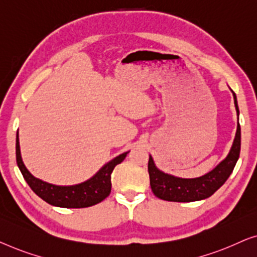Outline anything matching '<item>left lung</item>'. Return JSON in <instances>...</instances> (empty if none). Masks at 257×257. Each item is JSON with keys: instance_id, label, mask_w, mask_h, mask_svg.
<instances>
[{"instance_id": "left-lung-1", "label": "left lung", "mask_w": 257, "mask_h": 257, "mask_svg": "<svg viewBox=\"0 0 257 257\" xmlns=\"http://www.w3.org/2000/svg\"><path fill=\"white\" fill-rule=\"evenodd\" d=\"M233 96L238 114L236 95L234 92ZM240 149L241 128L240 124L237 123L236 135L228 156L211 172L193 179H183L166 175L156 168L153 157L150 156L149 163H148V171H149L151 190L157 198L166 201L191 202L206 199V198L211 197L216 190H219L228 179L238 160V156H240Z\"/></svg>"}]
</instances>
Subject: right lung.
I'll return each mask as SVG.
<instances>
[{
	"label": "right lung",
	"instance_id": "right-lung-1",
	"mask_svg": "<svg viewBox=\"0 0 257 257\" xmlns=\"http://www.w3.org/2000/svg\"><path fill=\"white\" fill-rule=\"evenodd\" d=\"M128 153L115 157L87 182L74 186H56L35 178L22 162L19 137L16 140V161L25 182L39 198L50 205L65 208H84L96 205L109 196L111 191V172L115 166L127 157Z\"/></svg>",
	"mask_w": 257,
	"mask_h": 257
}]
</instances>
